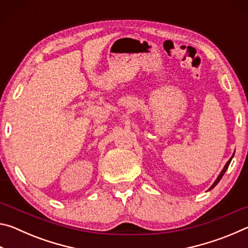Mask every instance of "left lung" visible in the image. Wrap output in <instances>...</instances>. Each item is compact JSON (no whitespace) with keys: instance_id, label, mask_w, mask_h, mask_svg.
<instances>
[{"instance_id":"1","label":"left lung","mask_w":248,"mask_h":248,"mask_svg":"<svg viewBox=\"0 0 248 248\" xmlns=\"http://www.w3.org/2000/svg\"><path fill=\"white\" fill-rule=\"evenodd\" d=\"M233 157V156H232ZM232 157H231L230 159H229V161H228V163H226V164H225V166H224V169L223 170H222V171H221V173H220V175H219V177H217V180H216V182L215 183H213V185H212V186L211 187H210V189H212V188L213 187H216L217 186V183H219L220 182V179L222 178V177H223V175H224V173H225V171H226V170H228V167H229V165H230V163H231V161H232ZM209 189V190H210Z\"/></svg>"}]
</instances>
